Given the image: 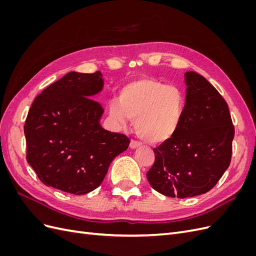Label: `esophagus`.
<instances>
[{"label": "esophagus", "mask_w": 256, "mask_h": 256, "mask_svg": "<svg viewBox=\"0 0 256 256\" xmlns=\"http://www.w3.org/2000/svg\"><path fill=\"white\" fill-rule=\"evenodd\" d=\"M130 148H132V150H136V148H138V147H140L141 146V143L140 142H138V141H134V140H131V142H130Z\"/></svg>", "instance_id": "obj_1"}]
</instances>
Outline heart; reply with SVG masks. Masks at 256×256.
I'll list each match as a JSON object with an SVG mask.
<instances>
[{
	"label": "heart",
	"instance_id": "b5f03b06",
	"mask_svg": "<svg viewBox=\"0 0 256 256\" xmlns=\"http://www.w3.org/2000/svg\"><path fill=\"white\" fill-rule=\"evenodd\" d=\"M184 99L174 85L152 78L138 79L125 85L120 99L109 102V114L118 126L134 120L138 136L150 143L170 140L180 125Z\"/></svg>",
	"mask_w": 256,
	"mask_h": 256
}]
</instances>
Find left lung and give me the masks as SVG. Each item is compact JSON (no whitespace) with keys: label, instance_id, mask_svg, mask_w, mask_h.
Instances as JSON below:
<instances>
[{"label":"left lung","instance_id":"left-lung-1","mask_svg":"<svg viewBox=\"0 0 256 256\" xmlns=\"http://www.w3.org/2000/svg\"><path fill=\"white\" fill-rule=\"evenodd\" d=\"M186 102L180 125L154 148L146 176L152 187L170 198H191L214 188L232 158L235 129L228 104L203 76L184 74Z\"/></svg>","mask_w":256,"mask_h":256}]
</instances>
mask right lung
<instances>
[{
	"mask_svg": "<svg viewBox=\"0 0 256 256\" xmlns=\"http://www.w3.org/2000/svg\"><path fill=\"white\" fill-rule=\"evenodd\" d=\"M104 88L100 72H70L30 106L24 125L26 160L48 187L85 194L99 187L113 159L130 143L100 125L102 106L92 97Z\"/></svg>",
	"mask_w": 256,
	"mask_h": 256,
	"instance_id": "right-lung-1",
	"label": "right lung"
}]
</instances>
